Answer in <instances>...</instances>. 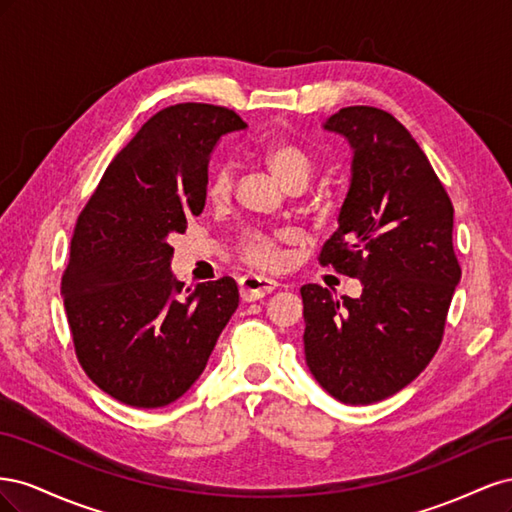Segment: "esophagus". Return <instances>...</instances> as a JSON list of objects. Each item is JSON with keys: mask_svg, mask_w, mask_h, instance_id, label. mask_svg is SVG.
I'll use <instances>...</instances> for the list:
<instances>
[{"mask_svg": "<svg viewBox=\"0 0 512 512\" xmlns=\"http://www.w3.org/2000/svg\"><path fill=\"white\" fill-rule=\"evenodd\" d=\"M277 288L275 280H269L265 275H256V273H247L239 280V292L243 301H258L265 297V294L273 292Z\"/></svg>", "mask_w": 512, "mask_h": 512, "instance_id": "1", "label": "esophagus"}]
</instances>
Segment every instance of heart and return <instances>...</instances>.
I'll return each instance as SVG.
<instances>
[{
  "label": "heart",
  "mask_w": 512,
  "mask_h": 512,
  "mask_svg": "<svg viewBox=\"0 0 512 512\" xmlns=\"http://www.w3.org/2000/svg\"><path fill=\"white\" fill-rule=\"evenodd\" d=\"M265 162L286 188L294 183H307L314 170V162L309 153L297 143L275 141L265 149ZM232 175L228 164H215L209 175V194L213 198H224L230 192ZM241 256L256 267H275L280 260L277 250V237L265 235V232H247L239 243Z\"/></svg>",
  "instance_id": "heart-1"
}]
</instances>
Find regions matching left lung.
I'll return each mask as SVG.
<instances>
[{"instance_id": "obj_1", "label": "left lung", "mask_w": 512, "mask_h": 512, "mask_svg": "<svg viewBox=\"0 0 512 512\" xmlns=\"http://www.w3.org/2000/svg\"><path fill=\"white\" fill-rule=\"evenodd\" d=\"M352 149V177L320 265L361 280L359 299L301 288L305 361L350 406L408 386L436 354L461 280L453 203L412 134L386 111L348 106L322 123Z\"/></svg>"}]
</instances>
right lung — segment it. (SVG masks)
Segmentation results:
<instances>
[{
    "mask_svg": "<svg viewBox=\"0 0 512 512\" xmlns=\"http://www.w3.org/2000/svg\"><path fill=\"white\" fill-rule=\"evenodd\" d=\"M245 128L224 106L162 108L108 164L79 215L61 297L85 374L121 404L177 401L239 307L232 277L177 282L168 237L203 213L211 153Z\"/></svg>",
    "mask_w": 512,
    "mask_h": 512,
    "instance_id": "obj_1",
    "label": "right lung"
}]
</instances>
